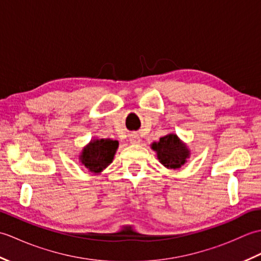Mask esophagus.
<instances>
[{
  "instance_id": "1",
  "label": "esophagus",
  "mask_w": 261,
  "mask_h": 261,
  "mask_svg": "<svg viewBox=\"0 0 261 261\" xmlns=\"http://www.w3.org/2000/svg\"><path fill=\"white\" fill-rule=\"evenodd\" d=\"M130 142H131V143H135V145H138V143H140L139 137H138L137 135H131V137H130Z\"/></svg>"
}]
</instances>
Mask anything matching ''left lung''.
I'll return each mask as SVG.
<instances>
[{"label": "left lung", "instance_id": "1", "mask_svg": "<svg viewBox=\"0 0 261 261\" xmlns=\"http://www.w3.org/2000/svg\"><path fill=\"white\" fill-rule=\"evenodd\" d=\"M153 151H156L159 163L167 169H178L182 167L187 159L191 157V150L178 136L168 134L154 141L150 145Z\"/></svg>", "mask_w": 261, "mask_h": 261}]
</instances>
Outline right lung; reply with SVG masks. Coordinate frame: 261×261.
<instances>
[{
    "mask_svg": "<svg viewBox=\"0 0 261 261\" xmlns=\"http://www.w3.org/2000/svg\"><path fill=\"white\" fill-rule=\"evenodd\" d=\"M119 142L113 139H92L82 149L79 160L92 174H101L113 162Z\"/></svg>",
    "mask_w": 261,
    "mask_h": 261,
    "instance_id": "1",
    "label": "right lung"
}]
</instances>
